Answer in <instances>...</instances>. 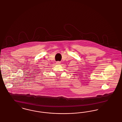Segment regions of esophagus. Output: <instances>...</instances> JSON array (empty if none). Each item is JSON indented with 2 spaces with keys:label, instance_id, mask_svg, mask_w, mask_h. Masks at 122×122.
I'll list each match as a JSON object with an SVG mask.
<instances>
[{
  "label": "esophagus",
  "instance_id": "34e87169",
  "mask_svg": "<svg viewBox=\"0 0 122 122\" xmlns=\"http://www.w3.org/2000/svg\"><path fill=\"white\" fill-rule=\"evenodd\" d=\"M56 64H61V62H60V61H56Z\"/></svg>",
  "mask_w": 122,
  "mask_h": 122
}]
</instances>
